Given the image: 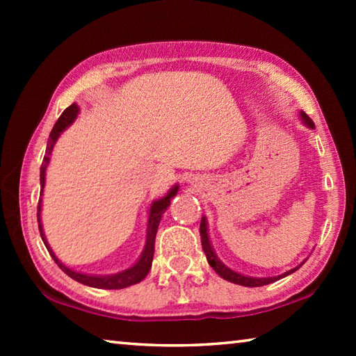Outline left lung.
<instances>
[{
    "label": "left lung",
    "instance_id": "left-lung-1",
    "mask_svg": "<svg viewBox=\"0 0 356 356\" xmlns=\"http://www.w3.org/2000/svg\"><path fill=\"white\" fill-rule=\"evenodd\" d=\"M301 119H303V122L308 125V127L314 129V122L308 118V114L301 113ZM200 232H201V245H202V250L206 252V257L210 264V267H212L216 273H218L222 280L226 281H231L234 284H240V286H246V287H259V286H265V284H270V282H275L281 278H284V276L293 273L295 270L300 268V265L297 268H292L289 270L287 273L281 275V276H273V278H250V276H243V275H238L236 272H232L231 268H227L225 264H221L218 261V257L215 256V252L212 250V246H210L209 242V236H207V222L206 218L201 220V227H200Z\"/></svg>",
    "mask_w": 356,
    "mask_h": 356
}]
</instances>
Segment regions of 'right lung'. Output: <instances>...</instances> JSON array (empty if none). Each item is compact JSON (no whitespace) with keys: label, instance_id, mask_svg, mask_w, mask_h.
I'll return each instance as SVG.
<instances>
[{"label":"right lung","instance_id":"add662e5","mask_svg":"<svg viewBox=\"0 0 356 356\" xmlns=\"http://www.w3.org/2000/svg\"><path fill=\"white\" fill-rule=\"evenodd\" d=\"M76 114H78V106H76V104H72L70 106L65 108L64 113L56 120L55 127H53V130H51L50 138H48V143H47L44 163H42V166H40V191H42V188H44V185H45V170H47L48 161H50V154H51L53 147H55V143L58 140V136L61 135V131L65 127H67V125H70L72 122H74V119L76 118ZM176 193H177V186H174V188L170 193H168L165 197H161V200L155 201L152 204V207H150V215H149L146 246H144V251H143V254L140 257V261H138L134 265V267H130L129 270H125V272H120V273H116V275H108V276H91V275H83V273L74 272V270L67 268L64 264L59 262L58 257L53 254V251L50 250V246H48L47 240L44 237V231H42V225H40L42 200H39V204H38V222H39L40 237H42V240H44V243L47 246L48 252H50V256L53 257V261H55L58 264V267L61 268L65 275L70 276L72 280L81 282V284L91 286V287H97V289H124V287L134 286V284H136V282H140V281H143L144 278H146L150 267H152L156 229H159L161 215H163L165 210L170 207L171 197L176 195Z\"/></svg>","mask_w":356,"mask_h":356}]
</instances>
